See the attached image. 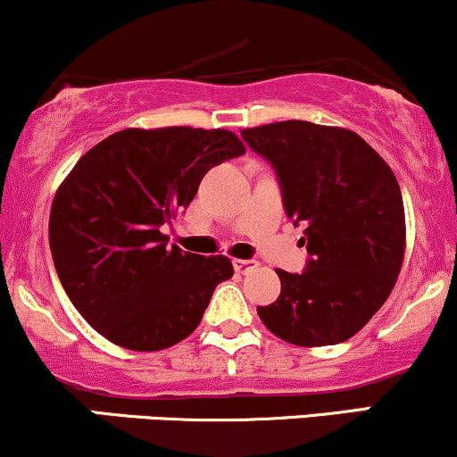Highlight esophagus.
Instances as JSON below:
<instances>
[{
	"mask_svg": "<svg viewBox=\"0 0 457 457\" xmlns=\"http://www.w3.org/2000/svg\"><path fill=\"white\" fill-rule=\"evenodd\" d=\"M233 265H235V271H237V273H250V271H254L256 267H259V261H254V259H235Z\"/></svg>",
	"mask_w": 457,
	"mask_h": 457,
	"instance_id": "1",
	"label": "esophagus"
}]
</instances>
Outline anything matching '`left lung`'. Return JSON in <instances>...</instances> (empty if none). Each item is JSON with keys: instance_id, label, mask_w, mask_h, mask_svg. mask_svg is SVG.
<instances>
[{"instance_id": "obj_1", "label": "left lung", "mask_w": 457, "mask_h": 457, "mask_svg": "<svg viewBox=\"0 0 457 457\" xmlns=\"http://www.w3.org/2000/svg\"><path fill=\"white\" fill-rule=\"evenodd\" d=\"M280 179L284 209L303 224V273L276 270L280 297L256 308L267 329L297 346L345 342L394 291L406 220L394 170L357 132L288 120L241 130Z\"/></svg>"}]
</instances>
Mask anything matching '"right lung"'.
<instances>
[{
    "label": "right lung",
    "instance_id": "obj_1",
    "mask_svg": "<svg viewBox=\"0 0 457 457\" xmlns=\"http://www.w3.org/2000/svg\"><path fill=\"white\" fill-rule=\"evenodd\" d=\"M245 152L222 128H126L80 155L48 218L53 262L70 302L112 345L162 351L201 323L228 256L166 245L160 227L190 205L212 166Z\"/></svg>",
    "mask_w": 457,
    "mask_h": 457
}]
</instances>
